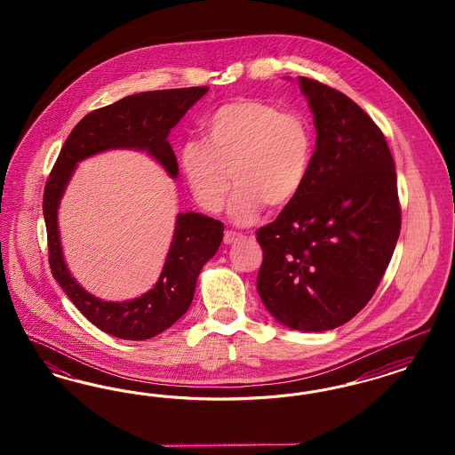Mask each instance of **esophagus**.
I'll return each instance as SVG.
<instances>
[{
    "instance_id": "34e87169",
    "label": "esophagus",
    "mask_w": 455,
    "mask_h": 455,
    "mask_svg": "<svg viewBox=\"0 0 455 455\" xmlns=\"http://www.w3.org/2000/svg\"><path fill=\"white\" fill-rule=\"evenodd\" d=\"M238 238H242L240 234H237V232H232V230H227V232H225V235H223V242L228 245V243L237 242Z\"/></svg>"
}]
</instances>
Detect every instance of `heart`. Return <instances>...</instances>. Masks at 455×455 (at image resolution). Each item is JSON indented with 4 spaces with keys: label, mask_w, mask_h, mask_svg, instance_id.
Segmentation results:
<instances>
[{
    "label": "heart",
    "mask_w": 455,
    "mask_h": 455,
    "mask_svg": "<svg viewBox=\"0 0 455 455\" xmlns=\"http://www.w3.org/2000/svg\"><path fill=\"white\" fill-rule=\"evenodd\" d=\"M204 140L180 143L177 160L196 203L218 213L237 191L230 217L251 223L262 210L283 208L302 191L314 160V130L297 112L260 99H237L203 121Z\"/></svg>",
    "instance_id": "1"
}]
</instances>
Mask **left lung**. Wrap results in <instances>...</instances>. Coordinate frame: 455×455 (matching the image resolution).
Instances as JSON below:
<instances>
[{"label":"left lung","instance_id":"1","mask_svg":"<svg viewBox=\"0 0 455 455\" xmlns=\"http://www.w3.org/2000/svg\"><path fill=\"white\" fill-rule=\"evenodd\" d=\"M317 131L302 191L256 232L258 291L290 329L321 332L353 319L382 280L401 232L389 145L345 93L299 76Z\"/></svg>","mask_w":455,"mask_h":455}]
</instances>
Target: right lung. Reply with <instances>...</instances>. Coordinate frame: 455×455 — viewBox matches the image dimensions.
I'll return each instance as SVG.
<instances>
[{
    "label": "right lung",
    "mask_w": 455,
    "mask_h": 455,
    "mask_svg": "<svg viewBox=\"0 0 455 455\" xmlns=\"http://www.w3.org/2000/svg\"><path fill=\"white\" fill-rule=\"evenodd\" d=\"M206 92L208 87L141 92L90 112L68 136L45 182L43 210L52 276L88 321L110 336L143 341L177 323L191 307L199 271L217 254L225 227L201 213H179L167 259L152 290L132 300L108 302L88 293L66 266L58 225L66 186L78 162L108 150L147 152L177 179L179 165L167 138Z\"/></svg>",
    "instance_id": "add662e5"
}]
</instances>
